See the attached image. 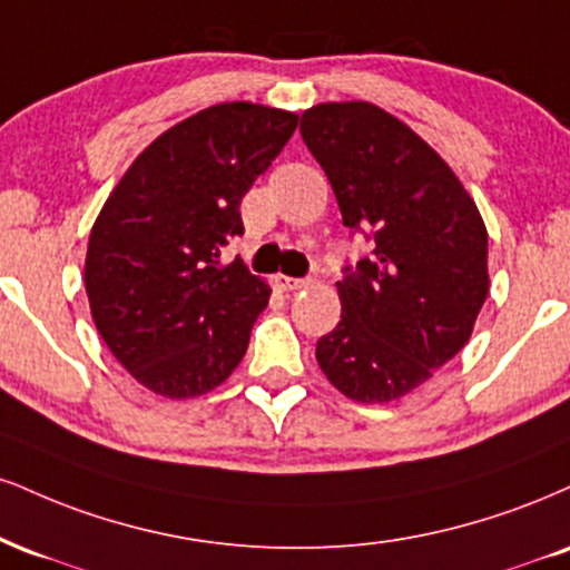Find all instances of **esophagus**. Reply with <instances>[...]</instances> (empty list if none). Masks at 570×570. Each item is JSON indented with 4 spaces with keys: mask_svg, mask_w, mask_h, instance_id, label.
I'll use <instances>...</instances> for the list:
<instances>
[{
    "mask_svg": "<svg viewBox=\"0 0 570 570\" xmlns=\"http://www.w3.org/2000/svg\"><path fill=\"white\" fill-rule=\"evenodd\" d=\"M273 286H276L278 292H297V289H305V286H307V281H305V278L276 276V278H273Z\"/></svg>",
    "mask_w": 570,
    "mask_h": 570,
    "instance_id": "obj_1",
    "label": "esophagus"
}]
</instances>
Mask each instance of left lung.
<instances>
[{"label": "left lung", "instance_id": "8db88e82", "mask_svg": "<svg viewBox=\"0 0 570 570\" xmlns=\"http://www.w3.org/2000/svg\"><path fill=\"white\" fill-rule=\"evenodd\" d=\"M299 132L342 223L374 230L372 255L337 281L342 318L315 361L355 403L401 401L468 345L489 297L485 223L438 150L374 102H318Z\"/></svg>", "mask_w": 570, "mask_h": 570}]
</instances>
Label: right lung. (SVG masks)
Masks as SVG:
<instances>
[{"label":"right lung","mask_w":570,"mask_h":570,"mask_svg":"<svg viewBox=\"0 0 570 570\" xmlns=\"http://www.w3.org/2000/svg\"><path fill=\"white\" fill-rule=\"evenodd\" d=\"M294 129V111L217 102L156 137L102 204L85 257L89 313L150 393L198 397L242 363L271 286L219 252L244 233L238 204Z\"/></svg>","instance_id":"obj_1"}]
</instances>
